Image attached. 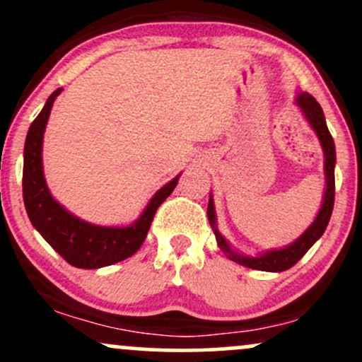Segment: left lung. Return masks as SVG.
<instances>
[{
  "label": "left lung",
  "mask_w": 362,
  "mask_h": 362,
  "mask_svg": "<svg viewBox=\"0 0 362 362\" xmlns=\"http://www.w3.org/2000/svg\"><path fill=\"white\" fill-rule=\"evenodd\" d=\"M296 105L300 107L305 119L309 121L310 128L317 135L319 142H321L322 152H325V177H326V189H325V197H322L321 210L317 211V216L314 218V222L307 227V230L300 235L298 239L291 243V245L284 246L279 250H271L265 251V253L257 255V257H248V255H243L239 251H235L232 246L227 243V239L220 234L218 227H216V215H215V204H213V197L210 196L208 201V220H210V226L213 229V234L216 238V245L218 248L227 255V258L239 265H245V267L255 269V271H267V272H283L293 267L303 255L312 248L315 241L325 234L326 227H328L329 218H332L333 204H334V163H337V152H334V142L333 136L329 133L328 127H326L325 112H322L321 105L317 104L314 97L307 91H298L295 98Z\"/></svg>",
  "instance_id": "obj_1"
}]
</instances>
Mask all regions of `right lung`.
Instances as JSON below:
<instances>
[{
  "mask_svg": "<svg viewBox=\"0 0 362 362\" xmlns=\"http://www.w3.org/2000/svg\"><path fill=\"white\" fill-rule=\"evenodd\" d=\"M62 88L55 90L48 97L47 104L29 127L24 146V173H22V192H24L25 211L34 229L43 235L60 257L78 269H100L117 264L139 251L146 239L159 204L177 187L180 175L163 185L139 218L124 227H102L85 222L67 211L59 201L53 199L43 173V136L53 102Z\"/></svg>",
  "mask_w": 362,
  "mask_h": 362,
  "instance_id": "obj_1",
  "label": "right lung"
}]
</instances>
